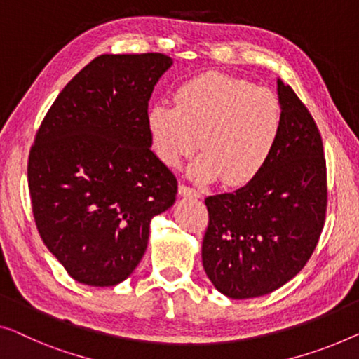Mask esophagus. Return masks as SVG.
Returning <instances> with one entry per match:
<instances>
[{
    "mask_svg": "<svg viewBox=\"0 0 359 359\" xmlns=\"http://www.w3.org/2000/svg\"><path fill=\"white\" fill-rule=\"evenodd\" d=\"M179 194L182 196H189V198H200V191L195 190L194 187H189L185 184H180L179 185Z\"/></svg>",
    "mask_w": 359,
    "mask_h": 359,
    "instance_id": "esophagus-1",
    "label": "esophagus"
}]
</instances>
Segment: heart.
<instances>
[{"label":"heart","mask_w":359,"mask_h":359,"mask_svg":"<svg viewBox=\"0 0 359 359\" xmlns=\"http://www.w3.org/2000/svg\"><path fill=\"white\" fill-rule=\"evenodd\" d=\"M147 126L164 164L177 165L200 138L203 154L194 165L195 177H222L224 184L237 187L258 177L269 163L282 135L283 109L271 90L206 72L179 85L174 104L149 106Z\"/></svg>","instance_id":"heart-1"}]
</instances>
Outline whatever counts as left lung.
Masks as SVG:
<instances>
[{
  "instance_id": "obj_1",
  "label": "left lung",
  "mask_w": 359,
  "mask_h": 359,
  "mask_svg": "<svg viewBox=\"0 0 359 359\" xmlns=\"http://www.w3.org/2000/svg\"><path fill=\"white\" fill-rule=\"evenodd\" d=\"M280 140L266 168L233 194L208 196L201 258L214 287L256 298L293 279L311 258L327 211V169L319 128L290 85L277 80Z\"/></svg>"
}]
</instances>
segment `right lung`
<instances>
[{
	"instance_id": "right-lung-1",
	"label": "right lung",
	"mask_w": 359,
	"mask_h": 359,
	"mask_svg": "<svg viewBox=\"0 0 359 359\" xmlns=\"http://www.w3.org/2000/svg\"><path fill=\"white\" fill-rule=\"evenodd\" d=\"M170 64L161 53L95 57L36 130L27 164L36 229L85 285L126 280L145 255L151 219L175 201L177 179L149 148L147 126Z\"/></svg>"
}]
</instances>
